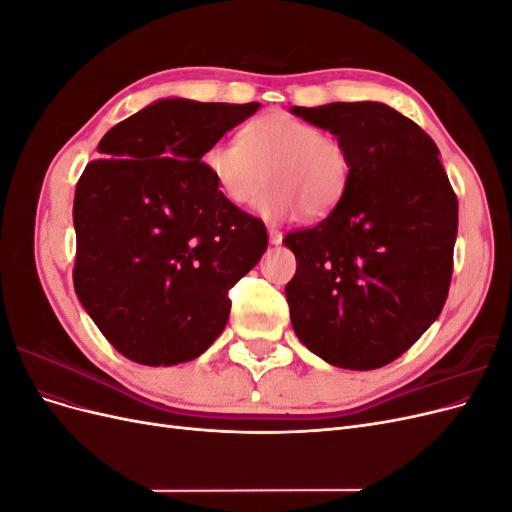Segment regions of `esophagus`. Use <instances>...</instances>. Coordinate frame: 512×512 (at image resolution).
<instances>
[{
  "mask_svg": "<svg viewBox=\"0 0 512 512\" xmlns=\"http://www.w3.org/2000/svg\"><path fill=\"white\" fill-rule=\"evenodd\" d=\"M269 243L271 245H280L282 243V232L277 228H269Z\"/></svg>",
  "mask_w": 512,
  "mask_h": 512,
  "instance_id": "esophagus-1",
  "label": "esophagus"
}]
</instances>
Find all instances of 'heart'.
Returning <instances> with one entry per match:
<instances>
[{"label":"heart","instance_id":"b5f03b06","mask_svg":"<svg viewBox=\"0 0 512 512\" xmlns=\"http://www.w3.org/2000/svg\"><path fill=\"white\" fill-rule=\"evenodd\" d=\"M203 166L230 205L254 209L262 220L284 222L305 211L327 215L342 200L352 164L346 147L316 123L277 111L247 123L239 138H220L203 153Z\"/></svg>","mask_w":512,"mask_h":512}]
</instances>
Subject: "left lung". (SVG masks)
<instances>
[{"mask_svg":"<svg viewBox=\"0 0 512 512\" xmlns=\"http://www.w3.org/2000/svg\"><path fill=\"white\" fill-rule=\"evenodd\" d=\"M350 156L348 188L320 224L290 232L292 329L322 361L378 369L440 316L453 273L457 196L431 136L382 102L292 106Z\"/></svg>","mask_w":512,"mask_h":512,"instance_id":"1","label":"left lung"}]
</instances>
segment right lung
Returning a JSON list of instances; mask_svg holds the SVG:
<instances>
[{"label": "right lung", "mask_w": 512, "mask_h": 512, "mask_svg": "<svg viewBox=\"0 0 512 512\" xmlns=\"http://www.w3.org/2000/svg\"><path fill=\"white\" fill-rule=\"evenodd\" d=\"M258 108L162 98L108 130L76 183L74 290L126 359L168 367L203 354L228 322V288L265 254V224L200 162Z\"/></svg>", "instance_id": "right-lung-1"}]
</instances>
